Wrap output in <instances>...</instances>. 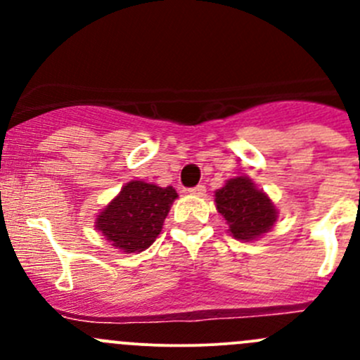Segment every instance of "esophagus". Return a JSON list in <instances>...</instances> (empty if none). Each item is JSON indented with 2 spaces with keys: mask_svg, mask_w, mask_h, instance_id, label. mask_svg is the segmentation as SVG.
<instances>
[{
  "mask_svg": "<svg viewBox=\"0 0 360 360\" xmlns=\"http://www.w3.org/2000/svg\"><path fill=\"white\" fill-rule=\"evenodd\" d=\"M190 193L191 195H198V197H200V195L205 193V186H203V184H197L195 188H190Z\"/></svg>",
  "mask_w": 360,
  "mask_h": 360,
  "instance_id": "obj_1",
  "label": "esophagus"
}]
</instances>
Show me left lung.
<instances>
[{"mask_svg":"<svg viewBox=\"0 0 360 360\" xmlns=\"http://www.w3.org/2000/svg\"><path fill=\"white\" fill-rule=\"evenodd\" d=\"M216 209L237 240H256L277 221V209L248 176L233 177L216 191Z\"/></svg>","mask_w":360,"mask_h":360,"instance_id":"obj_1","label":"left lung"}]
</instances>
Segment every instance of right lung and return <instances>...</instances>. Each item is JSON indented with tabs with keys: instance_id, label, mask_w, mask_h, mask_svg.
<instances>
[{
	"instance_id": "add662e5",
	"label": "right lung",
	"mask_w": 360,
	"mask_h": 360,
	"mask_svg": "<svg viewBox=\"0 0 360 360\" xmlns=\"http://www.w3.org/2000/svg\"><path fill=\"white\" fill-rule=\"evenodd\" d=\"M176 198L172 186L130 181L97 216L96 228L112 248L125 254L141 252L158 237Z\"/></svg>"
}]
</instances>
